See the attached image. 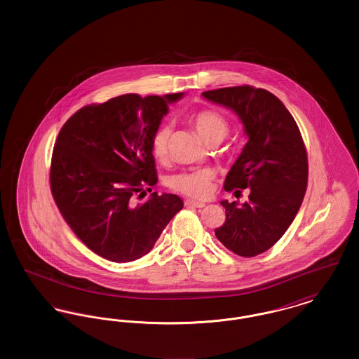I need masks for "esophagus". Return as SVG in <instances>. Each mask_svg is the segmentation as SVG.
Segmentation results:
<instances>
[{"label":"esophagus","instance_id":"obj_1","mask_svg":"<svg viewBox=\"0 0 359 359\" xmlns=\"http://www.w3.org/2000/svg\"><path fill=\"white\" fill-rule=\"evenodd\" d=\"M184 205H188V207H196V208H202V207H205V202H198V201H194V199H186L184 201Z\"/></svg>","mask_w":359,"mask_h":359}]
</instances>
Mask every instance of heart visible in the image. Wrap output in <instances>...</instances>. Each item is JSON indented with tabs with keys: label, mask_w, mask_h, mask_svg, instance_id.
Masks as SVG:
<instances>
[{
	"label": "heart",
	"mask_w": 359,
	"mask_h": 359,
	"mask_svg": "<svg viewBox=\"0 0 359 359\" xmlns=\"http://www.w3.org/2000/svg\"><path fill=\"white\" fill-rule=\"evenodd\" d=\"M191 123L195 128L196 133L207 144L215 140H223L229 133V123L224 117L214 110H201L191 116ZM170 138L171 128L168 125H160L154 130L151 140V151L154 158L164 164L168 160L170 152ZM214 173L210 170L180 172L172 176L170 187L192 198H205L211 192V182Z\"/></svg>",
	"instance_id": "obj_1"
}]
</instances>
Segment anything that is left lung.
Listing matches in <instances>:
<instances>
[{
    "label": "left lung",
    "instance_id": "8db88e82",
    "mask_svg": "<svg viewBox=\"0 0 359 359\" xmlns=\"http://www.w3.org/2000/svg\"><path fill=\"white\" fill-rule=\"evenodd\" d=\"M202 95L231 109L249 137L224 180L229 192L250 188L249 201L242 205L221 202L226 221L215 236L238 256H258L284 236L304 199L308 158L303 137L284 103L268 90L234 86Z\"/></svg>",
    "mask_w": 359,
    "mask_h": 359
}]
</instances>
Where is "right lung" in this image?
Instances as JSON below:
<instances>
[{
  "label": "right lung",
  "instance_id": "1",
  "mask_svg": "<svg viewBox=\"0 0 359 359\" xmlns=\"http://www.w3.org/2000/svg\"><path fill=\"white\" fill-rule=\"evenodd\" d=\"M182 97L125 94L87 104L60 129L52 152V196L75 236L98 256L113 262L145 256L183 208L173 194L154 192L147 202H135L157 183L151 140L168 103Z\"/></svg>",
  "mask_w": 359,
  "mask_h": 359
}]
</instances>
